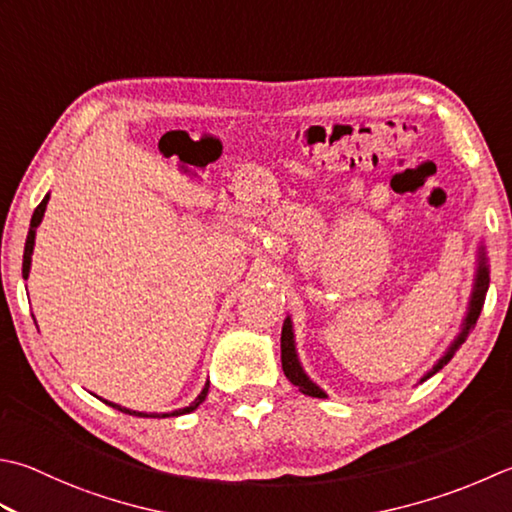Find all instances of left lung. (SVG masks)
Instances as JSON below:
<instances>
[{
    "mask_svg": "<svg viewBox=\"0 0 512 512\" xmlns=\"http://www.w3.org/2000/svg\"><path fill=\"white\" fill-rule=\"evenodd\" d=\"M488 266H486V257H484V248L482 253H479V266H477V277H475V288H473V297H470V306H468V315L464 319V328L462 333H459V337L453 342V346H450L446 350V355L439 359V362L433 366V370L424 377L428 379L430 375H435L437 370H442L450 359H453V355L459 350V346H462L466 342V337L470 330L475 328L477 324V317L479 313H482V306H484V299H486V290H488ZM282 368H284V375L288 377L290 384H295L299 390H302L304 395H310V397H326V393L322 388H319L317 384L310 382V379L306 377V373L302 370V366H299V359H297V353H295V339H293V324H290V317L284 322V328H282ZM422 379V382H424Z\"/></svg>",
    "mask_w": 512,
    "mask_h": 512,
    "instance_id": "obj_1",
    "label": "left lung"
}]
</instances>
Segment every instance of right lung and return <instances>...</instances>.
<instances>
[{
  "label": "right lung",
  "instance_id": "1",
  "mask_svg": "<svg viewBox=\"0 0 512 512\" xmlns=\"http://www.w3.org/2000/svg\"><path fill=\"white\" fill-rule=\"evenodd\" d=\"M48 197L50 195H46L42 202H39V206L35 208V213H33V219H30V230H28V237H26V246H24V262H22V275H24V279L28 277V273H30V255H33V246H35V230H37V226H39V222H42V217H44V210H46V204H48ZM208 386L210 384H206L204 386V390L202 393H199V397L195 399L193 404H190L188 408H179V410H173V413H166V415H162V417H177V415H186V413H190V410H195L199 404L204 402L206 399V395H208ZM108 406H113V408H117V410H122V413H128V415H135V417H159L157 413H137V410H128V408H122V406H117V404H110V402H106Z\"/></svg>",
  "mask_w": 512,
  "mask_h": 512
}]
</instances>
